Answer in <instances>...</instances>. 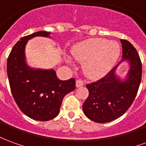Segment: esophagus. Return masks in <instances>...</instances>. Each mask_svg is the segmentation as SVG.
Masks as SVG:
<instances>
[{"label":"esophagus","instance_id":"1","mask_svg":"<svg viewBox=\"0 0 146 146\" xmlns=\"http://www.w3.org/2000/svg\"><path fill=\"white\" fill-rule=\"evenodd\" d=\"M84 85V81L82 80H77L76 81V88H79V87H81V86Z\"/></svg>","mask_w":146,"mask_h":146}]
</instances>
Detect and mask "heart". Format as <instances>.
I'll use <instances>...</instances> for the list:
<instances>
[{"mask_svg":"<svg viewBox=\"0 0 146 146\" xmlns=\"http://www.w3.org/2000/svg\"><path fill=\"white\" fill-rule=\"evenodd\" d=\"M74 59L85 62L84 70L88 76L98 78L110 71L120 54L116 41L102 38L88 39L75 45L71 51Z\"/></svg>","mask_w":146,"mask_h":146,"instance_id":"obj_1","label":"heart"}]
</instances>
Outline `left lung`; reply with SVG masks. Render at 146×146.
I'll return each mask as SVG.
<instances>
[{"label": "left lung", "mask_w": 146, "mask_h": 146, "mask_svg": "<svg viewBox=\"0 0 146 146\" xmlns=\"http://www.w3.org/2000/svg\"><path fill=\"white\" fill-rule=\"evenodd\" d=\"M123 59L106 76L96 82L87 84L89 95L83 105L88 119L96 123H107L119 118L128 110L138 93L141 80V62L135 47L126 40H120ZM123 61L129 64L123 81L115 74Z\"/></svg>", "instance_id": "obj_1"}]
</instances>
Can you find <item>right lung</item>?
<instances>
[{
    "label": "right lung",
    "instance_id": "1",
    "mask_svg": "<svg viewBox=\"0 0 146 146\" xmlns=\"http://www.w3.org/2000/svg\"><path fill=\"white\" fill-rule=\"evenodd\" d=\"M50 34L39 31L22 37L7 61V73L15 101L25 115L40 121L56 117L64 96L76 87L74 78L61 80L52 69H33L27 65L25 55L27 41L35 36L50 37Z\"/></svg>",
    "mask_w": 146,
    "mask_h": 146
}]
</instances>
